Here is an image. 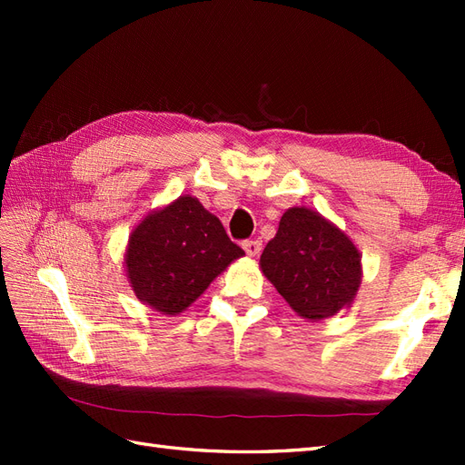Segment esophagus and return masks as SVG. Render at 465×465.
<instances>
[{
  "label": "esophagus",
  "mask_w": 465,
  "mask_h": 465,
  "mask_svg": "<svg viewBox=\"0 0 465 465\" xmlns=\"http://www.w3.org/2000/svg\"><path fill=\"white\" fill-rule=\"evenodd\" d=\"M243 250L250 255V258H255V255H260V252H262V242L260 240L243 242Z\"/></svg>",
  "instance_id": "esophagus-1"
}]
</instances>
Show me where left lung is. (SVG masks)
Segmentation results:
<instances>
[{"mask_svg":"<svg viewBox=\"0 0 465 465\" xmlns=\"http://www.w3.org/2000/svg\"><path fill=\"white\" fill-rule=\"evenodd\" d=\"M260 268L290 308L310 322L351 308L363 278L361 253L350 235L303 205L282 215Z\"/></svg>","mask_w":465,"mask_h":465,"instance_id":"8db88e82","label":"left lung"}]
</instances>
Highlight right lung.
<instances>
[{
    "label": "right lung",
    "mask_w": 465,
    "mask_h": 465,
    "mask_svg": "<svg viewBox=\"0 0 465 465\" xmlns=\"http://www.w3.org/2000/svg\"><path fill=\"white\" fill-rule=\"evenodd\" d=\"M242 255L197 197L180 195L134 227L124 270L137 300L163 315H177Z\"/></svg>",
    "instance_id": "obj_1"
}]
</instances>
